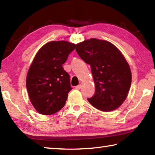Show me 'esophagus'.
<instances>
[{
  "mask_svg": "<svg viewBox=\"0 0 155 155\" xmlns=\"http://www.w3.org/2000/svg\"><path fill=\"white\" fill-rule=\"evenodd\" d=\"M81 87H82V85L81 84H78V85H77V86H76L75 88H76V89H80Z\"/></svg>",
  "mask_w": 155,
  "mask_h": 155,
  "instance_id": "1",
  "label": "esophagus"
}]
</instances>
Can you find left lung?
<instances>
[{"instance_id":"left-lung-1","label":"left lung","mask_w":155,"mask_h":155,"mask_svg":"<svg viewBox=\"0 0 155 155\" xmlns=\"http://www.w3.org/2000/svg\"><path fill=\"white\" fill-rule=\"evenodd\" d=\"M79 57L91 67L95 93L89 103L102 111H112L126 99L131 84V71L120 51L110 42L91 38L76 45Z\"/></svg>"}]
</instances>
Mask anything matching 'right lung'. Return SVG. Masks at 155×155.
<instances>
[{
    "label": "right lung",
    "mask_w": 155,
    "mask_h": 155,
    "mask_svg": "<svg viewBox=\"0 0 155 155\" xmlns=\"http://www.w3.org/2000/svg\"><path fill=\"white\" fill-rule=\"evenodd\" d=\"M75 48L67 41H51L36 54L26 83L31 103L40 114L51 115L64 106L72 88L62 64Z\"/></svg>",
    "instance_id": "1"
}]
</instances>
